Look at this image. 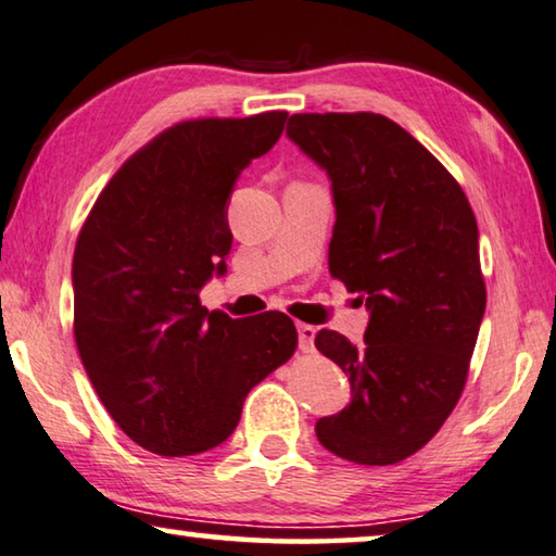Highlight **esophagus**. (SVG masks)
Returning a JSON list of instances; mask_svg holds the SVG:
<instances>
[{
    "label": "esophagus",
    "mask_w": 556,
    "mask_h": 556,
    "mask_svg": "<svg viewBox=\"0 0 556 556\" xmlns=\"http://www.w3.org/2000/svg\"><path fill=\"white\" fill-rule=\"evenodd\" d=\"M315 334H317V330H315L313 325L300 323V325H298V344H300V350H303V352H313V348H315Z\"/></svg>",
    "instance_id": "esophagus-1"
}]
</instances>
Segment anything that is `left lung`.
Returning <instances> with one entry per match:
<instances>
[{
    "label": "left lung",
    "mask_w": 556,
    "mask_h": 556,
    "mask_svg": "<svg viewBox=\"0 0 556 556\" xmlns=\"http://www.w3.org/2000/svg\"><path fill=\"white\" fill-rule=\"evenodd\" d=\"M286 135L332 181L330 273L369 311L362 344L317 332L352 389L315 424L317 441L391 466L439 433L466 387L485 313L476 214L448 169L384 115L298 113Z\"/></svg>",
    "instance_id": "1"
}]
</instances>
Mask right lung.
<instances>
[{
	"label": "right lung",
	"mask_w": 556,
	"mask_h": 556,
	"mask_svg": "<svg viewBox=\"0 0 556 556\" xmlns=\"http://www.w3.org/2000/svg\"><path fill=\"white\" fill-rule=\"evenodd\" d=\"M288 113L204 117L157 135L96 199L73 253V332L100 402L157 456H197L239 426L243 399L295 352L283 313L233 320L199 303L226 273V208Z\"/></svg>",
	"instance_id": "obj_1"
}]
</instances>
